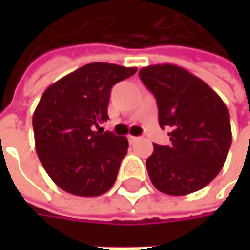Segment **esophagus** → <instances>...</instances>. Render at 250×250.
I'll use <instances>...</instances> for the list:
<instances>
[{"mask_svg":"<svg viewBox=\"0 0 250 250\" xmlns=\"http://www.w3.org/2000/svg\"><path fill=\"white\" fill-rule=\"evenodd\" d=\"M127 139H128V142H130V143H136V142H139L142 137H137V136H131V134H128V136H127Z\"/></svg>","mask_w":250,"mask_h":250,"instance_id":"esophagus-1","label":"esophagus"}]
</instances>
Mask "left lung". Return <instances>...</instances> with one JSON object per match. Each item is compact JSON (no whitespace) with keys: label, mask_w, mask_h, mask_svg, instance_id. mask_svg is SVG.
I'll return each mask as SVG.
<instances>
[{"label":"left lung","mask_w":250,"mask_h":250,"mask_svg":"<svg viewBox=\"0 0 250 250\" xmlns=\"http://www.w3.org/2000/svg\"><path fill=\"white\" fill-rule=\"evenodd\" d=\"M159 110V125L169 128V146L153 145L146 161L156 189L188 195L210 184L225 165L231 145L229 110L198 76L176 65H150L139 71Z\"/></svg>","instance_id":"8db88e82"}]
</instances>
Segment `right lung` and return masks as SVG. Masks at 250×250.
Segmentation results:
<instances>
[{"mask_svg":"<svg viewBox=\"0 0 250 250\" xmlns=\"http://www.w3.org/2000/svg\"><path fill=\"white\" fill-rule=\"evenodd\" d=\"M137 68L94 62L46 88L34 114L37 156L52 181L79 197H98L116 182L128 142L110 131H94L107 122L113 85Z\"/></svg>","mask_w":250,"mask_h":250,"instance_id":"add662e5","label":"right lung"}]
</instances>
